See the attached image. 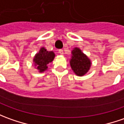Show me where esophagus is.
<instances>
[{
	"mask_svg": "<svg viewBox=\"0 0 124 124\" xmlns=\"http://www.w3.org/2000/svg\"><path fill=\"white\" fill-rule=\"evenodd\" d=\"M58 52H59V54H61V55H63V54H64V51H63L62 49H59Z\"/></svg>",
	"mask_w": 124,
	"mask_h": 124,
	"instance_id": "esophagus-1",
	"label": "esophagus"
}]
</instances>
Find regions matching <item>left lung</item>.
<instances>
[{"label":"left lung","mask_w":124,"mask_h":124,"mask_svg":"<svg viewBox=\"0 0 124 124\" xmlns=\"http://www.w3.org/2000/svg\"><path fill=\"white\" fill-rule=\"evenodd\" d=\"M70 64L74 73L78 76L84 75L87 73L91 66L90 60L77 47L72 51V58Z\"/></svg>","instance_id":"1"}]
</instances>
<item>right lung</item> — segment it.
Returning <instances> with one entry per match:
<instances>
[{"label":"right lung","instance_id":"1","mask_svg":"<svg viewBox=\"0 0 124 124\" xmlns=\"http://www.w3.org/2000/svg\"><path fill=\"white\" fill-rule=\"evenodd\" d=\"M54 57L55 54L53 51H48L45 48L41 47L39 53H37L34 58V65L40 73L44 72L47 69V64L52 62Z\"/></svg>","mask_w":124,"mask_h":124}]
</instances>
